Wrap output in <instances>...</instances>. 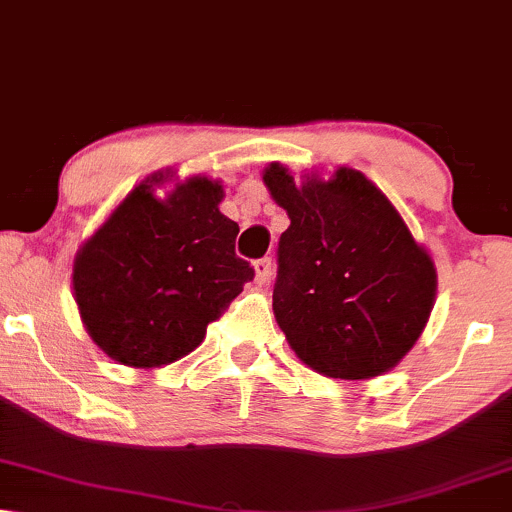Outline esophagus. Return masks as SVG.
<instances>
[{
    "mask_svg": "<svg viewBox=\"0 0 512 512\" xmlns=\"http://www.w3.org/2000/svg\"><path fill=\"white\" fill-rule=\"evenodd\" d=\"M271 271H274V264H271L269 257H264V260H257L255 262V281L257 283H269Z\"/></svg>",
    "mask_w": 512,
    "mask_h": 512,
    "instance_id": "34e87169",
    "label": "esophagus"
}]
</instances>
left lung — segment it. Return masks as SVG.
Listing matches in <instances>:
<instances>
[{"label":"left lung","mask_w":512,"mask_h":512,"mask_svg":"<svg viewBox=\"0 0 512 512\" xmlns=\"http://www.w3.org/2000/svg\"><path fill=\"white\" fill-rule=\"evenodd\" d=\"M288 212L278 241L274 316L297 359L316 373L366 380L392 371L416 345L437 295L432 255L366 174L338 167L293 177L262 172Z\"/></svg>","instance_id":"8db88e82"}]
</instances>
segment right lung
Listing matches in <instances>:
<instances>
[{
  "label": "right lung",
  "mask_w": 512,
  "mask_h": 512,
  "mask_svg": "<svg viewBox=\"0 0 512 512\" xmlns=\"http://www.w3.org/2000/svg\"><path fill=\"white\" fill-rule=\"evenodd\" d=\"M167 177L155 172L134 186L73 262L84 328L122 366L186 357L255 276L236 255L238 224L219 212L222 181L196 174L158 198Z\"/></svg>",
  "instance_id": "obj_1"
}]
</instances>
